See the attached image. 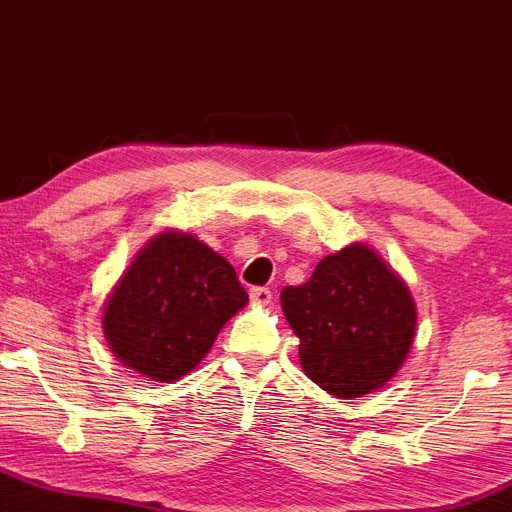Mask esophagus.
<instances>
[{
    "label": "esophagus",
    "mask_w": 512,
    "mask_h": 512,
    "mask_svg": "<svg viewBox=\"0 0 512 512\" xmlns=\"http://www.w3.org/2000/svg\"><path fill=\"white\" fill-rule=\"evenodd\" d=\"M250 301L257 303V305H267L272 303V291L264 289V286H257V289L250 291Z\"/></svg>",
    "instance_id": "esophagus-1"
}]
</instances>
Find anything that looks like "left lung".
Here are the masks:
<instances>
[{"mask_svg":"<svg viewBox=\"0 0 512 512\" xmlns=\"http://www.w3.org/2000/svg\"><path fill=\"white\" fill-rule=\"evenodd\" d=\"M281 310L305 375L339 399L390 383L416 337L407 281L366 243L322 257L305 284L281 291Z\"/></svg>","mask_w":512,"mask_h":512,"instance_id":"obj_1","label":"left lung"}]
</instances>
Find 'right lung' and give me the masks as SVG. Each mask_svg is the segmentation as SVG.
<instances>
[{"instance_id":"obj_1","label":"right lung","mask_w":512,"mask_h":512,"mask_svg":"<svg viewBox=\"0 0 512 512\" xmlns=\"http://www.w3.org/2000/svg\"><path fill=\"white\" fill-rule=\"evenodd\" d=\"M248 305L236 269L192 233L146 240L103 305V334L122 366L175 383L202 363L221 327Z\"/></svg>"}]
</instances>
